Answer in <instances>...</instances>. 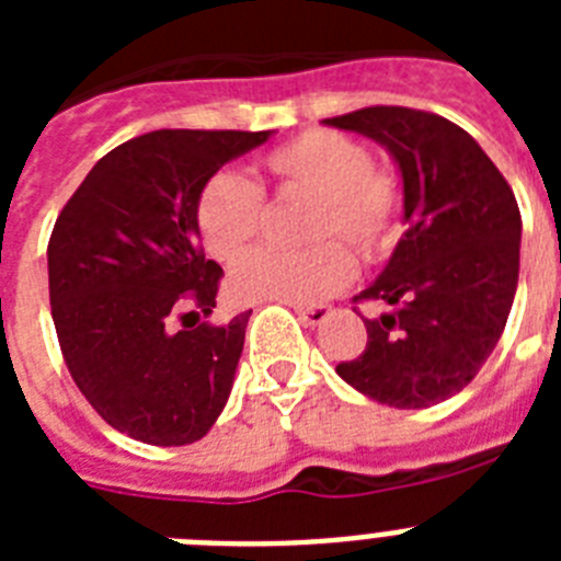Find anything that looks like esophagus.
Here are the masks:
<instances>
[{"mask_svg":"<svg viewBox=\"0 0 561 561\" xmlns=\"http://www.w3.org/2000/svg\"><path fill=\"white\" fill-rule=\"evenodd\" d=\"M295 314L304 320L306 325H320L325 323V317L331 314L329 306H295Z\"/></svg>","mask_w":561,"mask_h":561,"instance_id":"34e87169","label":"esophagus"}]
</instances>
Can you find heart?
Here are the masks:
<instances>
[{
    "mask_svg": "<svg viewBox=\"0 0 561 561\" xmlns=\"http://www.w3.org/2000/svg\"><path fill=\"white\" fill-rule=\"evenodd\" d=\"M277 193H309L306 227L320 244L304 252L255 250L264 225V193L255 182L221 171L205 182L196 199V227L207 252L225 264L242 259L230 272V291L257 304H317L354 277V255L374 257L388 250L401 216L399 182L370 162L368 148L334 128H309L261 160Z\"/></svg>",
    "mask_w": 561,
    "mask_h": 561,
    "instance_id": "obj_1",
    "label": "heart"
}]
</instances>
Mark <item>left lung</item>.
<instances>
[{
  "instance_id": "obj_1",
  "label": "left lung",
  "mask_w": 561,
  "mask_h": 561,
  "mask_svg": "<svg viewBox=\"0 0 561 561\" xmlns=\"http://www.w3.org/2000/svg\"><path fill=\"white\" fill-rule=\"evenodd\" d=\"M393 153L408 232L354 304L388 306L365 320L368 342L336 374L368 399L421 410L460 393L497 345L519 277V207L472 134L433 112L368 106L325 121Z\"/></svg>"
}]
</instances>
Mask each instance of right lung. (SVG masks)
Listing matches in <instances>:
<instances>
[{"instance_id": "1", "label": "right lung", "mask_w": 561, "mask_h": 561, "mask_svg": "<svg viewBox=\"0 0 561 561\" xmlns=\"http://www.w3.org/2000/svg\"><path fill=\"white\" fill-rule=\"evenodd\" d=\"M266 140L270 131L140 134L98 160L58 213L47 247L58 345L78 390L128 438L185 447L225 410L252 311L180 331L171 320L210 314L225 275L202 250V187Z\"/></svg>"}]
</instances>
